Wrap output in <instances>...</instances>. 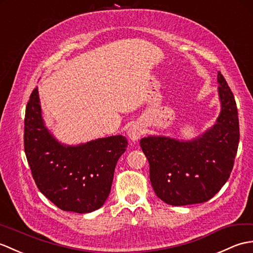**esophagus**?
<instances>
[{
	"label": "esophagus",
	"instance_id": "esophagus-1",
	"mask_svg": "<svg viewBox=\"0 0 253 253\" xmlns=\"http://www.w3.org/2000/svg\"><path fill=\"white\" fill-rule=\"evenodd\" d=\"M144 134V127L142 126V125L139 123H134L130 126L127 131V136L130 137V139H132L133 142L137 141L142 137V135Z\"/></svg>",
	"mask_w": 253,
	"mask_h": 253
}]
</instances>
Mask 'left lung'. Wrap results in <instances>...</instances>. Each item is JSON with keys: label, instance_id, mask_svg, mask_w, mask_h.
Returning <instances> with one entry per match:
<instances>
[{"label": "left lung", "instance_id": "left-lung-1", "mask_svg": "<svg viewBox=\"0 0 253 253\" xmlns=\"http://www.w3.org/2000/svg\"><path fill=\"white\" fill-rule=\"evenodd\" d=\"M222 109L216 123L192 142L165 136L139 141L149 162L156 195L171 206L206 203L231 175L239 144L237 106L226 80L217 72Z\"/></svg>", "mask_w": 253, "mask_h": 253}]
</instances>
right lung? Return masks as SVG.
<instances>
[{
    "label": "right lung",
    "instance_id": "obj_1",
    "mask_svg": "<svg viewBox=\"0 0 253 253\" xmlns=\"http://www.w3.org/2000/svg\"><path fill=\"white\" fill-rule=\"evenodd\" d=\"M24 146L40 192L61 210L88 213L107 199L127 141L116 135L79 146L59 144L44 126L36 87L26 107Z\"/></svg>",
    "mask_w": 253,
    "mask_h": 253
}]
</instances>
